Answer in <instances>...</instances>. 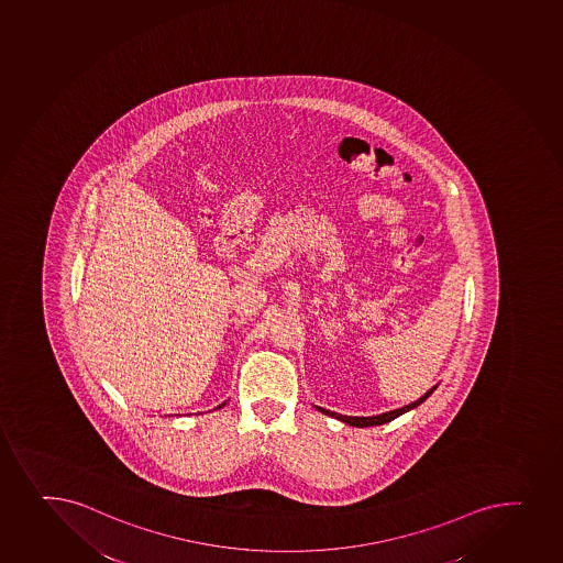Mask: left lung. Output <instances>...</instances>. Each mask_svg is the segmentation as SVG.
<instances>
[{
    "label": "left lung",
    "mask_w": 563,
    "mask_h": 563,
    "mask_svg": "<svg viewBox=\"0 0 563 563\" xmlns=\"http://www.w3.org/2000/svg\"><path fill=\"white\" fill-rule=\"evenodd\" d=\"M435 387H438V385H435ZM435 387H432L424 397H420L419 400H415V402L408 404V406H404V408L395 409V411H389V413L374 415V417H349V415H344L343 417V415L333 413V411H328V409L322 408H319V411L330 415V417H335V419L343 420V422H346L350 427H378V424H385V422H389V420L397 419L398 415L406 413L409 409L417 408L419 404L424 402V400L435 391Z\"/></svg>",
    "instance_id": "8db88e82"
}]
</instances>
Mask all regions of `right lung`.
<instances>
[{
	"label": "right lung",
	"mask_w": 563,
	"mask_h": 563,
	"mask_svg": "<svg viewBox=\"0 0 563 563\" xmlns=\"http://www.w3.org/2000/svg\"><path fill=\"white\" fill-rule=\"evenodd\" d=\"M224 404H225V402H224ZM224 404H220V406H224ZM220 406H219V408H220Z\"/></svg>",
	"instance_id": "add662e5"
}]
</instances>
